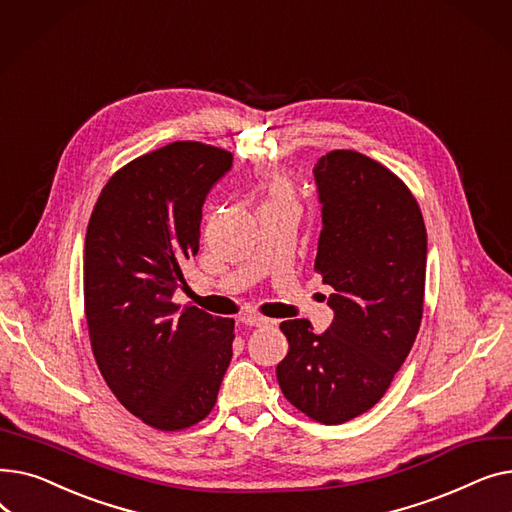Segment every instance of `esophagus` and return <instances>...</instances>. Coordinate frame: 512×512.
Segmentation results:
<instances>
[{
	"mask_svg": "<svg viewBox=\"0 0 512 512\" xmlns=\"http://www.w3.org/2000/svg\"><path fill=\"white\" fill-rule=\"evenodd\" d=\"M240 321L245 326H274L276 324V319H270V317H263V315H257V313H247V315H242L240 317Z\"/></svg>",
	"mask_w": 512,
	"mask_h": 512,
	"instance_id": "esophagus-1",
	"label": "esophagus"
}]
</instances>
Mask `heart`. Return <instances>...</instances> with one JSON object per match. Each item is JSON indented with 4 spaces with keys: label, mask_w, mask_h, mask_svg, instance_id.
Masks as SVG:
<instances>
[{
    "label": "heart",
    "mask_w": 512,
    "mask_h": 512,
    "mask_svg": "<svg viewBox=\"0 0 512 512\" xmlns=\"http://www.w3.org/2000/svg\"><path fill=\"white\" fill-rule=\"evenodd\" d=\"M261 209H280V207H299V195L294 184L282 176V174H274L267 178L261 186Z\"/></svg>",
    "instance_id": "heart-1"
}]
</instances>
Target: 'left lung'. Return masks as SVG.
Wrapping results in <instances>:
<instances>
[{
  "mask_svg": "<svg viewBox=\"0 0 512 512\" xmlns=\"http://www.w3.org/2000/svg\"><path fill=\"white\" fill-rule=\"evenodd\" d=\"M321 234L315 272L334 288L332 326L282 321L288 355L276 378L290 405L338 425L369 411L390 388L417 338L427 232L417 199L394 172L336 149L315 168Z\"/></svg>",
  "mask_w": 512,
  "mask_h": 512,
  "instance_id": "8db88e82",
  "label": "left lung"
}]
</instances>
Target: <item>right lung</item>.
I'll return each instance as SVG.
<instances>
[{
	"mask_svg": "<svg viewBox=\"0 0 512 512\" xmlns=\"http://www.w3.org/2000/svg\"><path fill=\"white\" fill-rule=\"evenodd\" d=\"M232 168L220 147L176 141L120 168L85 238V315L105 384L143 423L178 432L203 421L232 359L234 319L176 305L199 253L203 203Z\"/></svg>",
	"mask_w": 512,
	"mask_h": 512,
	"instance_id": "obj_1",
	"label": "right lung"
}]
</instances>
